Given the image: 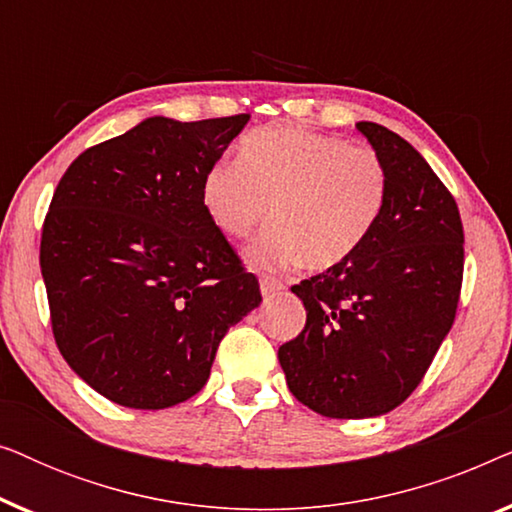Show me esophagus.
Listing matches in <instances>:
<instances>
[{
	"label": "esophagus",
	"instance_id": "obj_1",
	"mask_svg": "<svg viewBox=\"0 0 512 512\" xmlns=\"http://www.w3.org/2000/svg\"><path fill=\"white\" fill-rule=\"evenodd\" d=\"M279 291H284V284L279 282V279H275V277H261V293H263L265 298L275 296V293H279Z\"/></svg>",
	"mask_w": 512,
	"mask_h": 512
}]
</instances>
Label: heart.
Returning <instances> with one entry per match:
<instances>
[{
    "mask_svg": "<svg viewBox=\"0 0 512 512\" xmlns=\"http://www.w3.org/2000/svg\"><path fill=\"white\" fill-rule=\"evenodd\" d=\"M202 205L216 228L244 240L268 216L272 226L251 244L258 270L303 261L328 270L359 251L389 198V172L373 149L300 125H268L242 137L237 163L219 160L202 179Z\"/></svg>",
    "mask_w": 512,
    "mask_h": 512,
    "instance_id": "b5f03b06",
    "label": "heart"
}]
</instances>
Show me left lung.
<instances>
[{
    "label": "left lung",
    "instance_id": "obj_1",
    "mask_svg": "<svg viewBox=\"0 0 512 512\" xmlns=\"http://www.w3.org/2000/svg\"><path fill=\"white\" fill-rule=\"evenodd\" d=\"M356 128L387 165V207L349 261L291 286L307 321L277 354L291 394L333 419L384 415L419 387L464 279V226L447 186L396 132Z\"/></svg>",
    "mask_w": 512,
    "mask_h": 512
}]
</instances>
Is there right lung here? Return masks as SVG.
Listing matches in <instances>:
<instances>
[{
    "label": "right lung",
    "instance_id": "1",
    "mask_svg": "<svg viewBox=\"0 0 512 512\" xmlns=\"http://www.w3.org/2000/svg\"><path fill=\"white\" fill-rule=\"evenodd\" d=\"M247 121L146 118L83 151L55 188L39 249L55 345L123 408L198 394L223 335L261 305L200 193Z\"/></svg>",
    "mask_w": 512,
    "mask_h": 512
}]
</instances>
